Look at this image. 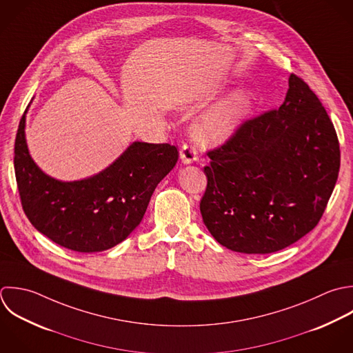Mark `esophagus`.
I'll return each mask as SVG.
<instances>
[{
  "label": "esophagus",
  "instance_id": "obj_1",
  "mask_svg": "<svg viewBox=\"0 0 353 353\" xmlns=\"http://www.w3.org/2000/svg\"><path fill=\"white\" fill-rule=\"evenodd\" d=\"M180 159L183 163L190 165L196 161V150L191 144H183L180 150Z\"/></svg>",
  "mask_w": 353,
  "mask_h": 353
}]
</instances>
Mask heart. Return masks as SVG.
<instances>
[{
	"mask_svg": "<svg viewBox=\"0 0 353 353\" xmlns=\"http://www.w3.org/2000/svg\"><path fill=\"white\" fill-rule=\"evenodd\" d=\"M252 94L239 89L214 103L196 121L194 134L203 145H220L230 140L252 111Z\"/></svg>",
	"mask_w": 353,
	"mask_h": 353,
	"instance_id": "obj_1",
	"label": "heart"
}]
</instances>
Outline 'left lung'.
<instances>
[{
    "label": "left lung",
    "mask_w": 353,
    "mask_h": 353,
    "mask_svg": "<svg viewBox=\"0 0 353 353\" xmlns=\"http://www.w3.org/2000/svg\"><path fill=\"white\" fill-rule=\"evenodd\" d=\"M208 155L203 223L220 245L246 254L282 250L312 231L340 172L334 125L294 74L278 110L246 121Z\"/></svg>",
    "instance_id": "8db88e82"
}]
</instances>
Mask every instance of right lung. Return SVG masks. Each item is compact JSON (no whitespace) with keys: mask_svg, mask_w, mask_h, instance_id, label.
I'll return each mask as SVG.
<instances>
[{"mask_svg":"<svg viewBox=\"0 0 353 353\" xmlns=\"http://www.w3.org/2000/svg\"><path fill=\"white\" fill-rule=\"evenodd\" d=\"M177 159L174 145L133 141L97 174L61 181L32 161L24 112L13 163L21 206L34 228L65 249L96 253L117 246L140 224L154 190Z\"/></svg>","mask_w":353,"mask_h":353,"instance_id":"1","label":"right lung"}]
</instances>
